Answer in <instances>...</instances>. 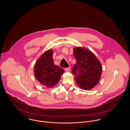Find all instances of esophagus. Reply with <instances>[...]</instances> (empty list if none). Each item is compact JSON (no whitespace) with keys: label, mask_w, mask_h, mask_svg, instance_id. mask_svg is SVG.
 I'll return each instance as SVG.
<instances>
[{"label":"esophagus","mask_w":130,"mask_h":130,"mask_svg":"<svg viewBox=\"0 0 130 130\" xmlns=\"http://www.w3.org/2000/svg\"><path fill=\"white\" fill-rule=\"evenodd\" d=\"M64 70H65L66 72H69V71L70 70V67H68V68H65V69H64Z\"/></svg>","instance_id":"1"}]
</instances>
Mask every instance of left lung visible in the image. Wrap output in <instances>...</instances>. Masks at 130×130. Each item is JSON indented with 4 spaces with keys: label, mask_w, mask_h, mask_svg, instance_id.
I'll return each instance as SVG.
<instances>
[{
    "label": "left lung",
    "mask_w": 130,
    "mask_h": 130,
    "mask_svg": "<svg viewBox=\"0 0 130 130\" xmlns=\"http://www.w3.org/2000/svg\"><path fill=\"white\" fill-rule=\"evenodd\" d=\"M76 63L72 72L77 85L83 90H91L99 82L102 67L98 59L87 49L76 47L74 49Z\"/></svg>",
    "instance_id": "1"
}]
</instances>
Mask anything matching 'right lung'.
Masks as SVG:
<instances>
[{"mask_svg": "<svg viewBox=\"0 0 130 130\" xmlns=\"http://www.w3.org/2000/svg\"><path fill=\"white\" fill-rule=\"evenodd\" d=\"M53 52L48 50L38 59L35 67L34 73L39 83L46 87L52 88L56 85L60 79L64 70L54 63Z\"/></svg>", "mask_w": 130, "mask_h": 130, "instance_id": "right-lung-1", "label": "right lung"}]
</instances>
